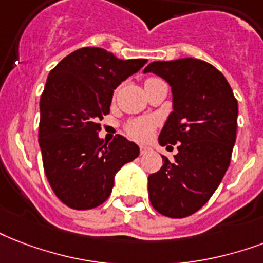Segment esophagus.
I'll return each instance as SVG.
<instances>
[{
	"instance_id": "1",
	"label": "esophagus",
	"mask_w": 263,
	"mask_h": 263,
	"mask_svg": "<svg viewBox=\"0 0 263 263\" xmlns=\"http://www.w3.org/2000/svg\"><path fill=\"white\" fill-rule=\"evenodd\" d=\"M139 152L142 156H145V154H147L149 152H152V147H150V146H140Z\"/></svg>"
}]
</instances>
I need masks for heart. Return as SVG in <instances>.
I'll use <instances>...</instances> for the list:
<instances>
[{"mask_svg": "<svg viewBox=\"0 0 263 263\" xmlns=\"http://www.w3.org/2000/svg\"><path fill=\"white\" fill-rule=\"evenodd\" d=\"M156 80H158V78H147L145 84L156 81ZM154 128H156V121H154L153 118L142 117L131 120L129 123H127V125H125V132L131 136L132 139L139 140V142H145V140H147L152 136Z\"/></svg>", "mask_w": 263, "mask_h": 263, "instance_id": "heart-1", "label": "heart"}]
</instances>
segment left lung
<instances>
[{
	"instance_id": "obj_1",
	"label": "left lung",
	"mask_w": 263,
	"mask_h": 263,
	"mask_svg": "<svg viewBox=\"0 0 263 263\" xmlns=\"http://www.w3.org/2000/svg\"><path fill=\"white\" fill-rule=\"evenodd\" d=\"M163 77L172 89L174 111L158 136L176 145L174 161L149 175L153 208L168 218H186L211 198L229 167L237 131V99L223 74L200 59L153 62L145 73ZM170 147V146H168Z\"/></svg>"
}]
</instances>
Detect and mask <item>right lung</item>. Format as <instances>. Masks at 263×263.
<instances>
[{
  "label": "right lung",
  "mask_w": 263,
  "mask_h": 263,
  "mask_svg": "<svg viewBox=\"0 0 263 263\" xmlns=\"http://www.w3.org/2000/svg\"><path fill=\"white\" fill-rule=\"evenodd\" d=\"M146 62L85 47L60 60L48 76L40 99L38 143L48 182L67 207L91 210L105 203L116 172L139 156L138 145L124 136L105 143L98 132L114 89Z\"/></svg>",
  "instance_id": "obj_1"
}]
</instances>
